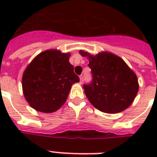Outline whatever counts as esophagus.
I'll list each match as a JSON object with an SVG mask.
<instances>
[{
	"instance_id": "obj_1",
	"label": "esophagus",
	"mask_w": 157,
	"mask_h": 157,
	"mask_svg": "<svg viewBox=\"0 0 157 157\" xmlns=\"http://www.w3.org/2000/svg\"><path fill=\"white\" fill-rule=\"evenodd\" d=\"M79 78H80V83H82L83 82V76L82 75H81V76H79Z\"/></svg>"
}]
</instances>
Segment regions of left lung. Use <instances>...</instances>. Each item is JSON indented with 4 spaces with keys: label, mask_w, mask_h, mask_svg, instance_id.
I'll list each match as a JSON object with an SVG mask.
<instances>
[{
    "label": "left lung",
    "mask_w": 157,
    "mask_h": 157,
    "mask_svg": "<svg viewBox=\"0 0 157 157\" xmlns=\"http://www.w3.org/2000/svg\"><path fill=\"white\" fill-rule=\"evenodd\" d=\"M89 60L93 81L84 86L86 97L94 107L106 113H118L132 104L139 91L136 74L116 54L102 51L97 54L80 50Z\"/></svg>",
    "instance_id": "left-lung-1"
}]
</instances>
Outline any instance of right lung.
<instances>
[{"label": "right lung", "instance_id": "right-lung-1", "mask_svg": "<svg viewBox=\"0 0 157 157\" xmlns=\"http://www.w3.org/2000/svg\"><path fill=\"white\" fill-rule=\"evenodd\" d=\"M71 53L50 49L37 54L23 71L26 100L38 112L51 113L65 103L71 86L80 79L69 63Z\"/></svg>", "mask_w": 157, "mask_h": 157}]
</instances>
